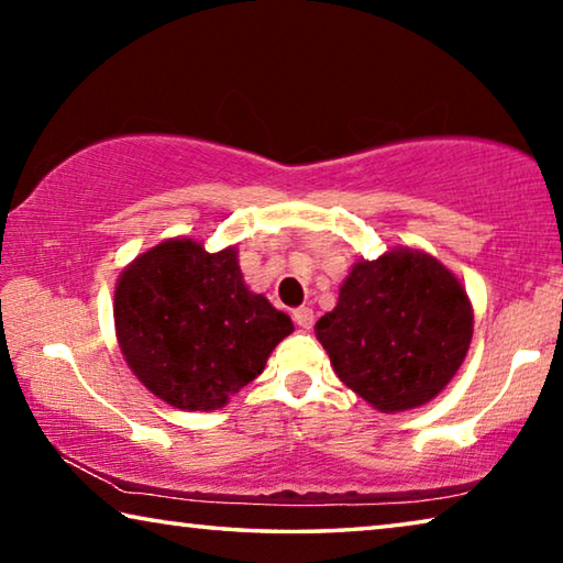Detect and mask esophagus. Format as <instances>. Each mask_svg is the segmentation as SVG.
I'll list each match as a JSON object with an SVG mask.
<instances>
[{
    "instance_id": "esophagus-1",
    "label": "esophagus",
    "mask_w": 563,
    "mask_h": 563,
    "mask_svg": "<svg viewBox=\"0 0 563 563\" xmlns=\"http://www.w3.org/2000/svg\"><path fill=\"white\" fill-rule=\"evenodd\" d=\"M292 320H296V323L300 325V328H313V323H316V316H313V308H308V306H300V308H296L292 310Z\"/></svg>"
}]
</instances>
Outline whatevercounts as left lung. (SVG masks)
<instances>
[{
  "label": "left lung",
  "mask_w": 563,
  "mask_h": 563,
  "mask_svg": "<svg viewBox=\"0 0 563 563\" xmlns=\"http://www.w3.org/2000/svg\"><path fill=\"white\" fill-rule=\"evenodd\" d=\"M316 335L353 394L380 413H400L433 400L456 376L474 335V308L441 261L390 247L351 267Z\"/></svg>",
  "instance_id": "1"
}]
</instances>
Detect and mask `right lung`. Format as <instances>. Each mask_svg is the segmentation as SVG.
Masks as SVG:
<instances>
[{"label":"right lung","instance_id":"add662e5","mask_svg":"<svg viewBox=\"0 0 563 563\" xmlns=\"http://www.w3.org/2000/svg\"><path fill=\"white\" fill-rule=\"evenodd\" d=\"M114 333L150 394L180 410H218L261 376L292 320L247 288L235 245L208 253L180 235L120 273Z\"/></svg>","mask_w":563,"mask_h":563}]
</instances>
